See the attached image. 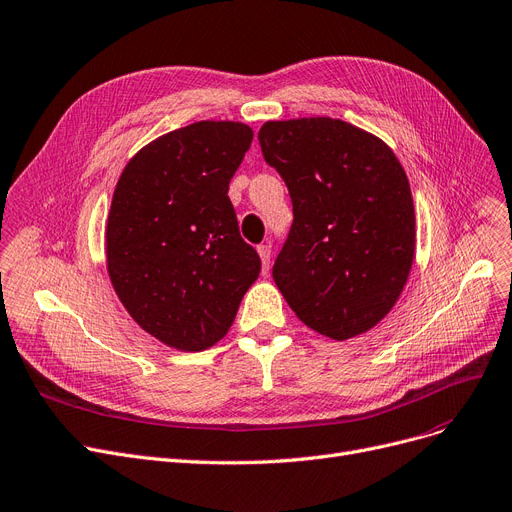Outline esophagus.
<instances>
[{
	"label": "esophagus",
	"mask_w": 512,
	"mask_h": 512,
	"mask_svg": "<svg viewBox=\"0 0 512 512\" xmlns=\"http://www.w3.org/2000/svg\"><path fill=\"white\" fill-rule=\"evenodd\" d=\"M257 253H259V257H261L263 272H268V268H270V257H272V249L268 247V244H259V247H257Z\"/></svg>",
	"instance_id": "obj_1"
}]
</instances>
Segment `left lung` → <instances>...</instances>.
<instances>
[{"instance_id":"obj_1","label":"left lung","mask_w":512,"mask_h":512,"mask_svg":"<svg viewBox=\"0 0 512 512\" xmlns=\"http://www.w3.org/2000/svg\"><path fill=\"white\" fill-rule=\"evenodd\" d=\"M257 138L295 215L276 286L311 330L335 341L364 335L393 309L414 261L402 163L381 138L330 117L268 121Z\"/></svg>"}]
</instances>
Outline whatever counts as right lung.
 Returning <instances> with one entry per match:
<instances>
[{"label": "right lung", "mask_w": 512, "mask_h": 512, "mask_svg": "<svg viewBox=\"0 0 512 512\" xmlns=\"http://www.w3.org/2000/svg\"><path fill=\"white\" fill-rule=\"evenodd\" d=\"M253 142L238 121H198L140 148L106 221V270L127 314L180 351L228 335L261 261L238 232L228 188Z\"/></svg>", "instance_id": "right-lung-1"}]
</instances>
